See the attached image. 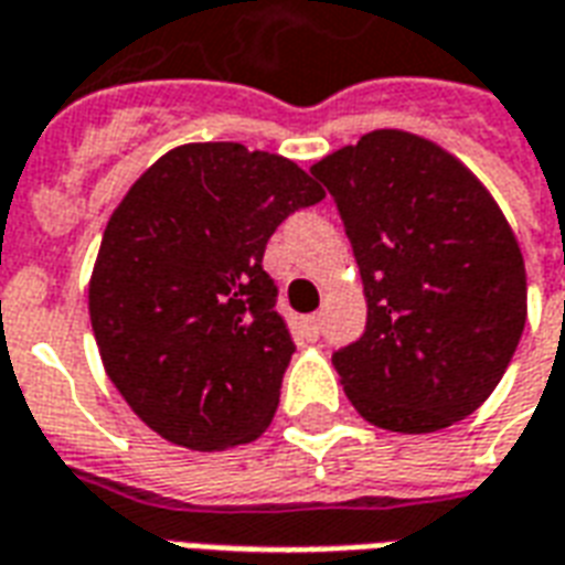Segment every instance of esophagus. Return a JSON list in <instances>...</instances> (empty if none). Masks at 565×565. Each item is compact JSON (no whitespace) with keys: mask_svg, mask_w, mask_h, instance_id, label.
<instances>
[{"mask_svg":"<svg viewBox=\"0 0 565 565\" xmlns=\"http://www.w3.org/2000/svg\"><path fill=\"white\" fill-rule=\"evenodd\" d=\"M320 326H323V320H320V315L305 317V329H308V335H311V338L320 335Z\"/></svg>","mask_w":565,"mask_h":565,"instance_id":"obj_1","label":"esophagus"}]
</instances>
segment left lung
<instances>
[{"mask_svg":"<svg viewBox=\"0 0 565 565\" xmlns=\"http://www.w3.org/2000/svg\"><path fill=\"white\" fill-rule=\"evenodd\" d=\"M365 284L367 323L332 353L350 404L401 434L449 428L482 404L527 320L515 233L482 182L431 140L371 131L311 167Z\"/></svg>","mask_w":565,"mask_h":565,"instance_id":"1","label":"left lung"}]
</instances>
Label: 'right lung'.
<instances>
[{
  "mask_svg": "<svg viewBox=\"0 0 565 565\" xmlns=\"http://www.w3.org/2000/svg\"><path fill=\"white\" fill-rule=\"evenodd\" d=\"M320 200L281 154L188 143L116 206L89 281L92 332L154 434L218 452L269 425L296 344L263 254L287 215Z\"/></svg>",
  "mask_w": 565,
  "mask_h": 565,
  "instance_id": "obj_1",
  "label": "right lung"
}]
</instances>
